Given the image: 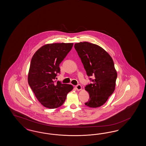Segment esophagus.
Returning a JSON list of instances; mask_svg holds the SVG:
<instances>
[{
	"instance_id": "1",
	"label": "esophagus",
	"mask_w": 146,
	"mask_h": 146,
	"mask_svg": "<svg viewBox=\"0 0 146 146\" xmlns=\"http://www.w3.org/2000/svg\"><path fill=\"white\" fill-rule=\"evenodd\" d=\"M75 88H76L77 90H80L82 89V87H81V86L80 84H77V85L75 86Z\"/></svg>"
}]
</instances>
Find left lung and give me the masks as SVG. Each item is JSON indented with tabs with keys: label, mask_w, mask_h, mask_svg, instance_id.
I'll return each instance as SVG.
<instances>
[{
	"label": "left lung",
	"mask_w": 146,
	"mask_h": 146,
	"mask_svg": "<svg viewBox=\"0 0 146 146\" xmlns=\"http://www.w3.org/2000/svg\"><path fill=\"white\" fill-rule=\"evenodd\" d=\"M92 84L86 85L85 90L89 93L88 101L84 104L90 108L102 106L115 90L117 73L114 62L109 53L96 44L80 42L74 45Z\"/></svg>",
	"instance_id": "1"
}]
</instances>
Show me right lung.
Segmentation results:
<instances>
[{"mask_svg": "<svg viewBox=\"0 0 146 146\" xmlns=\"http://www.w3.org/2000/svg\"><path fill=\"white\" fill-rule=\"evenodd\" d=\"M73 43H53L38 49L31 59L28 82L36 97L43 106L55 109L62 105L71 84H63L56 79L60 73L59 65L73 47Z\"/></svg>", "mask_w": 146, "mask_h": 146, "instance_id": "add662e5", "label": "right lung"}]
</instances>
